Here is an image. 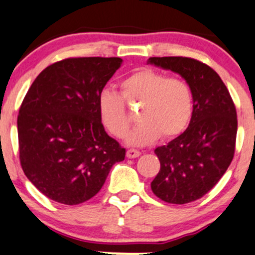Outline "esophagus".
Instances as JSON below:
<instances>
[{"instance_id": "obj_1", "label": "esophagus", "mask_w": 255, "mask_h": 255, "mask_svg": "<svg viewBox=\"0 0 255 255\" xmlns=\"http://www.w3.org/2000/svg\"><path fill=\"white\" fill-rule=\"evenodd\" d=\"M126 155H127V157H129V159H134V157L140 156L141 153H140V150L133 149V148H131V149L127 150V154H126Z\"/></svg>"}]
</instances>
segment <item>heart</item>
<instances>
[{
    "label": "heart",
    "mask_w": 255,
    "mask_h": 255,
    "mask_svg": "<svg viewBox=\"0 0 255 255\" xmlns=\"http://www.w3.org/2000/svg\"><path fill=\"white\" fill-rule=\"evenodd\" d=\"M121 95L105 89L98 96V113L106 129L115 137H124L129 127L128 105L141 104L137 120L126 142L146 146L160 137L173 138L186 129L193 115L191 87L180 77L150 68L135 70L120 83Z\"/></svg>",
    "instance_id": "1"
}]
</instances>
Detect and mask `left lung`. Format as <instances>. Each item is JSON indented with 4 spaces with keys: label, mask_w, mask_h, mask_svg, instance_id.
<instances>
[{
    "label": "left lung",
    "mask_w": 255,
    "mask_h": 255,
    "mask_svg": "<svg viewBox=\"0 0 255 255\" xmlns=\"http://www.w3.org/2000/svg\"><path fill=\"white\" fill-rule=\"evenodd\" d=\"M148 63L181 75L193 93L187 129L154 153L160 170L150 183L157 198L183 205L202 198L226 173L234 156L237 111L217 72L191 57H149Z\"/></svg>",
    "instance_id": "left-lung-1"
}]
</instances>
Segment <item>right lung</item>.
Returning <instances> with one entry per match:
<instances>
[{"instance_id": "1", "label": "right lung", "mask_w": 255, "mask_h": 255, "mask_svg": "<svg viewBox=\"0 0 255 255\" xmlns=\"http://www.w3.org/2000/svg\"><path fill=\"white\" fill-rule=\"evenodd\" d=\"M120 57H70L48 66L24 96L17 117L20 162L47 198L79 205L98 194L126 149L106 133L98 96Z\"/></svg>"}]
</instances>
